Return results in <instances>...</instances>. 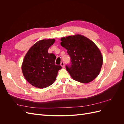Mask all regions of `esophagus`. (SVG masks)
<instances>
[{"label": "esophagus", "instance_id": "obj_1", "mask_svg": "<svg viewBox=\"0 0 124 124\" xmlns=\"http://www.w3.org/2000/svg\"><path fill=\"white\" fill-rule=\"evenodd\" d=\"M61 65L62 67V68H64V67H65V63H64V62H61Z\"/></svg>", "mask_w": 124, "mask_h": 124}]
</instances>
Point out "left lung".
Wrapping results in <instances>:
<instances>
[{
  "label": "left lung",
  "mask_w": 124,
  "mask_h": 124,
  "mask_svg": "<svg viewBox=\"0 0 124 124\" xmlns=\"http://www.w3.org/2000/svg\"><path fill=\"white\" fill-rule=\"evenodd\" d=\"M61 40V46L71 58V66H66V70L71 78L82 83L93 81L99 75L103 63L98 46L80 34L62 37Z\"/></svg>",
  "instance_id": "obj_1"
}]
</instances>
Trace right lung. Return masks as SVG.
<instances>
[{
  "label": "right lung",
  "instance_id": "right-lung-1",
  "mask_svg": "<svg viewBox=\"0 0 124 124\" xmlns=\"http://www.w3.org/2000/svg\"><path fill=\"white\" fill-rule=\"evenodd\" d=\"M55 39L38 41L29 48L22 65V70L25 79L39 88L51 85L56 80L61 66L55 64L56 56L48 53Z\"/></svg>",
  "mask_w": 124,
  "mask_h": 124
}]
</instances>
